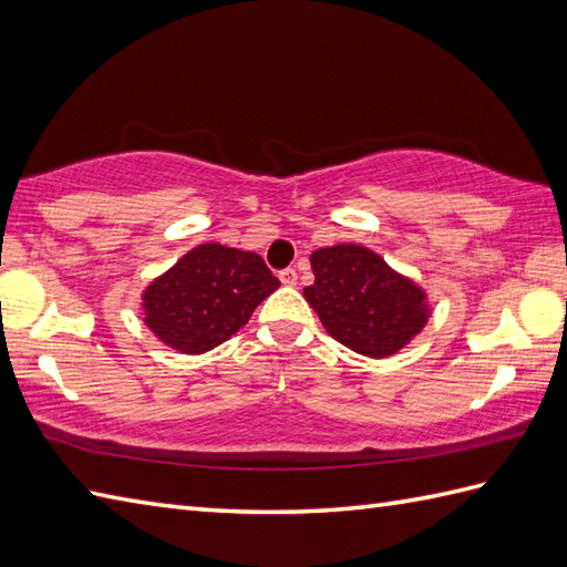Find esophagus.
<instances>
[{
    "label": "esophagus",
    "instance_id": "esophagus-1",
    "mask_svg": "<svg viewBox=\"0 0 567 567\" xmlns=\"http://www.w3.org/2000/svg\"><path fill=\"white\" fill-rule=\"evenodd\" d=\"M279 279H281L284 286H296L298 284V271L296 269H284L279 274Z\"/></svg>",
    "mask_w": 567,
    "mask_h": 567
}]
</instances>
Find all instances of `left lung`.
Instances as JSON below:
<instances>
[{"mask_svg": "<svg viewBox=\"0 0 567 567\" xmlns=\"http://www.w3.org/2000/svg\"><path fill=\"white\" fill-rule=\"evenodd\" d=\"M315 284L302 296L329 337L370 358H388L419 334L431 308L419 284L363 245H331L310 255Z\"/></svg>", "mask_w": 567, "mask_h": 567, "instance_id": "obj_1", "label": "left lung"}]
</instances>
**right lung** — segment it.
I'll use <instances>...</instances> for the list:
<instances>
[{"instance_id": "obj_1", "label": "right lung", "mask_w": 567, "mask_h": 567, "mask_svg": "<svg viewBox=\"0 0 567 567\" xmlns=\"http://www.w3.org/2000/svg\"><path fill=\"white\" fill-rule=\"evenodd\" d=\"M276 288L259 255L204 243L146 286L144 322L165 347L197 355L236 334Z\"/></svg>"}]
</instances>
